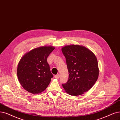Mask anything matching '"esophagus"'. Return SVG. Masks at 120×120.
Instances as JSON below:
<instances>
[{"label": "esophagus", "mask_w": 120, "mask_h": 120, "mask_svg": "<svg viewBox=\"0 0 120 120\" xmlns=\"http://www.w3.org/2000/svg\"><path fill=\"white\" fill-rule=\"evenodd\" d=\"M54 77H55V78H56V79H59V78H60V75H59V74H58V75H55Z\"/></svg>", "instance_id": "esophagus-1"}]
</instances>
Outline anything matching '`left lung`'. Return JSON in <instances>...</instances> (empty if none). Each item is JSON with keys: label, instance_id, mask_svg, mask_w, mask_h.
<instances>
[{"label": "left lung", "instance_id": "left-lung-1", "mask_svg": "<svg viewBox=\"0 0 120 120\" xmlns=\"http://www.w3.org/2000/svg\"><path fill=\"white\" fill-rule=\"evenodd\" d=\"M69 72L67 82L62 84L67 93L78 96L94 85L99 75L98 65L95 55L86 47L78 45L62 48Z\"/></svg>", "mask_w": 120, "mask_h": 120}]
</instances>
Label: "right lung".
<instances>
[{
	"label": "right lung",
	"mask_w": 120,
	"mask_h": 120,
	"mask_svg": "<svg viewBox=\"0 0 120 120\" xmlns=\"http://www.w3.org/2000/svg\"><path fill=\"white\" fill-rule=\"evenodd\" d=\"M52 46H42L25 54L19 61L17 76L22 86L33 94L45 90L53 75L51 73L47 58L54 49Z\"/></svg>",
	"instance_id": "obj_1"
}]
</instances>
